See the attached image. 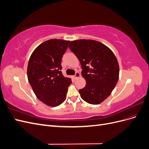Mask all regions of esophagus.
<instances>
[{"instance_id":"obj_1","label":"esophagus","mask_w":149,"mask_h":149,"mask_svg":"<svg viewBox=\"0 0 149 149\" xmlns=\"http://www.w3.org/2000/svg\"><path fill=\"white\" fill-rule=\"evenodd\" d=\"M80 73H78V72H76V74H75V75L73 76V78H74V79H78V78H79V77H80Z\"/></svg>"}]
</instances>
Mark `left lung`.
Returning a JSON list of instances; mask_svg holds the SVG:
<instances>
[{
    "mask_svg": "<svg viewBox=\"0 0 149 149\" xmlns=\"http://www.w3.org/2000/svg\"><path fill=\"white\" fill-rule=\"evenodd\" d=\"M69 48L79 60L81 75L86 82L79 92L83 100L99 104L109 96L118 81L119 66L111 49L93 40L71 41Z\"/></svg>",
    "mask_w": 149,
    "mask_h": 149,
    "instance_id": "8db88e82",
    "label": "left lung"
}]
</instances>
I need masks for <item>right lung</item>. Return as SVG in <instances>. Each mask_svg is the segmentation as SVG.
Wrapping results in <instances>:
<instances>
[{
    "label": "right lung",
    "mask_w": 149,
    "mask_h": 149,
    "mask_svg": "<svg viewBox=\"0 0 149 149\" xmlns=\"http://www.w3.org/2000/svg\"><path fill=\"white\" fill-rule=\"evenodd\" d=\"M70 41L50 39L36 48L30 57L27 78L40 101L50 107L63 102L71 79L62 74L63 55Z\"/></svg>",
    "instance_id": "obj_1"
}]
</instances>
